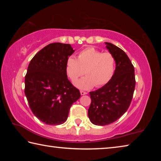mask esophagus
Returning a JSON list of instances; mask_svg holds the SVG:
<instances>
[{
  "label": "esophagus",
  "instance_id": "34e87169",
  "mask_svg": "<svg viewBox=\"0 0 161 161\" xmlns=\"http://www.w3.org/2000/svg\"><path fill=\"white\" fill-rule=\"evenodd\" d=\"M80 94H81V95H85V94H87V92L81 90V91H80Z\"/></svg>",
  "mask_w": 161,
  "mask_h": 161
}]
</instances>
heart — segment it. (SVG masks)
<instances>
[{
  "instance_id": "1",
  "label": "heart",
  "mask_w": 161,
  "mask_h": 161,
  "mask_svg": "<svg viewBox=\"0 0 161 161\" xmlns=\"http://www.w3.org/2000/svg\"><path fill=\"white\" fill-rule=\"evenodd\" d=\"M116 70V59L110 53H103L94 47H87L78 54L77 59L69 57L66 62V72L72 82L85 73L86 77L75 83L81 89L96 86L102 87L113 78Z\"/></svg>"
}]
</instances>
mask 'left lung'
I'll list each match as a JSON object with an SVG mask.
<instances>
[{
	"mask_svg": "<svg viewBox=\"0 0 161 161\" xmlns=\"http://www.w3.org/2000/svg\"><path fill=\"white\" fill-rule=\"evenodd\" d=\"M107 48L116 59V70L107 84L89 92L88 116L92 124L105 126L116 121L128 110L136 86L134 67L125 52L110 42Z\"/></svg>",
	"mask_w": 161,
	"mask_h": 161,
	"instance_id": "obj_1",
	"label": "left lung"
}]
</instances>
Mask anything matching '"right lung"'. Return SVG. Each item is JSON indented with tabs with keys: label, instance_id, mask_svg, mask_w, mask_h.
<instances>
[{
	"label": "right lung",
	"instance_id": "obj_1",
	"mask_svg": "<svg viewBox=\"0 0 161 161\" xmlns=\"http://www.w3.org/2000/svg\"><path fill=\"white\" fill-rule=\"evenodd\" d=\"M75 50L69 44L54 42L31 59L25 77V94L34 115L48 125L67 121L72 103L80 97L68 80L66 62Z\"/></svg>",
	"mask_w": 161,
	"mask_h": 161
}]
</instances>
